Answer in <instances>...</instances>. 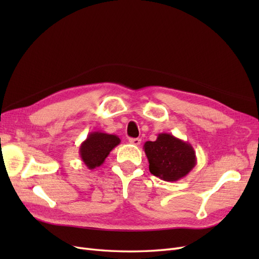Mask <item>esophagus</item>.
Masks as SVG:
<instances>
[{
    "instance_id": "1",
    "label": "esophagus",
    "mask_w": 259,
    "mask_h": 259,
    "mask_svg": "<svg viewBox=\"0 0 259 259\" xmlns=\"http://www.w3.org/2000/svg\"><path fill=\"white\" fill-rule=\"evenodd\" d=\"M128 142H130L132 145L138 146V145H140V143H142V139H140V138H130Z\"/></svg>"
}]
</instances>
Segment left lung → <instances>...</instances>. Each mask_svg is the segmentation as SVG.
I'll use <instances>...</instances> for the list:
<instances>
[{"mask_svg":"<svg viewBox=\"0 0 259 259\" xmlns=\"http://www.w3.org/2000/svg\"><path fill=\"white\" fill-rule=\"evenodd\" d=\"M144 150L150 173L165 182L184 178L197 164L193 147L167 133H161L155 142H146Z\"/></svg>","mask_w":259,"mask_h":259,"instance_id":"obj_1","label":"left lung"}]
</instances>
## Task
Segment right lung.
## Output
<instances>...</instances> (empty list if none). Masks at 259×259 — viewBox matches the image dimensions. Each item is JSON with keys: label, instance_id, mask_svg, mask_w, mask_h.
Returning a JSON list of instances; mask_svg holds the SVG:
<instances>
[{"label": "right lung", "instance_id": "right-lung-1", "mask_svg": "<svg viewBox=\"0 0 259 259\" xmlns=\"http://www.w3.org/2000/svg\"><path fill=\"white\" fill-rule=\"evenodd\" d=\"M121 139L116 135L104 132H92L80 146V156L86 167L94 169L100 166L113 149L120 145Z\"/></svg>", "mask_w": 259, "mask_h": 259}]
</instances>
